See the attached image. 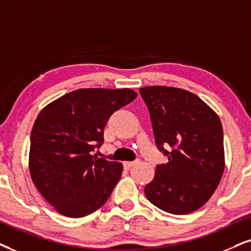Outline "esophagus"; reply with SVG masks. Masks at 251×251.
<instances>
[{"label": "esophagus", "mask_w": 251, "mask_h": 251, "mask_svg": "<svg viewBox=\"0 0 251 251\" xmlns=\"http://www.w3.org/2000/svg\"><path fill=\"white\" fill-rule=\"evenodd\" d=\"M136 163H139V160L133 161V162H124L123 164H124V168H125V169H129V168H132L133 166H135Z\"/></svg>", "instance_id": "esophagus-1"}]
</instances>
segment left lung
<instances>
[{
	"label": "left lung",
	"instance_id": "left-lung-1",
	"mask_svg": "<svg viewBox=\"0 0 251 251\" xmlns=\"http://www.w3.org/2000/svg\"><path fill=\"white\" fill-rule=\"evenodd\" d=\"M151 113L157 148L168 156L145 186L151 204L171 214H189L207 202L225 170L223 125L197 95L164 85L140 88ZM170 147L169 152L164 149Z\"/></svg>",
	"mask_w": 251,
	"mask_h": 251
}]
</instances>
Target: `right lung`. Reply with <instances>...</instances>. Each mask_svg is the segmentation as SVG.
Masks as SVG:
<instances>
[{
    "mask_svg": "<svg viewBox=\"0 0 251 251\" xmlns=\"http://www.w3.org/2000/svg\"><path fill=\"white\" fill-rule=\"evenodd\" d=\"M136 96L128 88L77 89L39 112L31 132L28 170L38 191L60 214L85 217L109 199L123 164L90 153L102 145L110 116Z\"/></svg>",
    "mask_w": 251,
    "mask_h": 251,
    "instance_id": "1",
    "label": "right lung"
}]
</instances>
